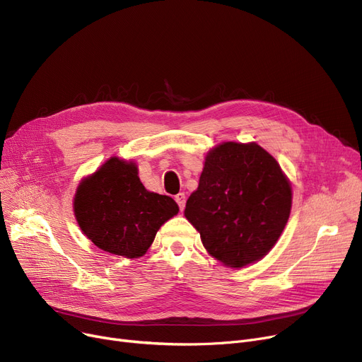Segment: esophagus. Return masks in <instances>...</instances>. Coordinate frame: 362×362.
Masks as SVG:
<instances>
[{
    "mask_svg": "<svg viewBox=\"0 0 362 362\" xmlns=\"http://www.w3.org/2000/svg\"><path fill=\"white\" fill-rule=\"evenodd\" d=\"M175 199H176V202H177V205H179V208H180V211H182L183 208H185V204H186V197H185V194H183V192L177 194V195L175 197Z\"/></svg>",
    "mask_w": 362,
    "mask_h": 362,
    "instance_id": "34e87169",
    "label": "esophagus"
}]
</instances>
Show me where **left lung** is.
<instances>
[{
	"label": "left lung",
	"instance_id": "1",
	"mask_svg": "<svg viewBox=\"0 0 362 362\" xmlns=\"http://www.w3.org/2000/svg\"><path fill=\"white\" fill-rule=\"evenodd\" d=\"M292 189L279 163L257 144L224 142L208 152L186 218L227 267L258 261L288 223Z\"/></svg>",
	"mask_w": 362,
	"mask_h": 362
}]
</instances>
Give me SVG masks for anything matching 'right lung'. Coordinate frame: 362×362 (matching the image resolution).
Wrapping results in <instances>:
<instances>
[{
	"label": "right lung",
	"instance_id": "right-lung-1",
	"mask_svg": "<svg viewBox=\"0 0 362 362\" xmlns=\"http://www.w3.org/2000/svg\"><path fill=\"white\" fill-rule=\"evenodd\" d=\"M177 213L173 198L148 192L136 165L116 157L85 179L74 197L82 232L100 250L126 258L142 257L161 224Z\"/></svg>",
	"mask_w": 362,
	"mask_h": 362
}]
</instances>
